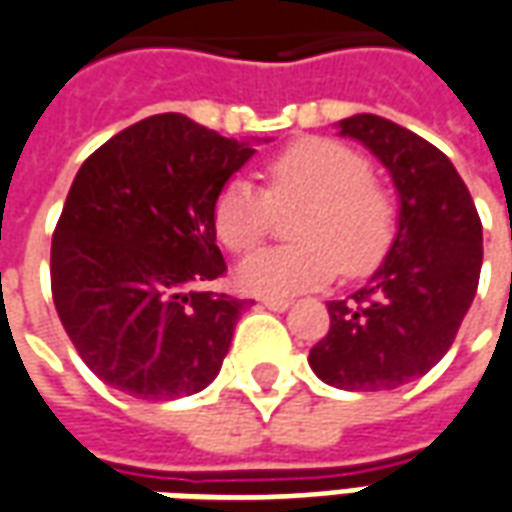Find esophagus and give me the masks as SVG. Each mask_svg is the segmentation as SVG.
<instances>
[{
  "mask_svg": "<svg viewBox=\"0 0 512 512\" xmlns=\"http://www.w3.org/2000/svg\"><path fill=\"white\" fill-rule=\"evenodd\" d=\"M290 304H293L290 299H263V307H268V310H274V312L290 310Z\"/></svg>",
  "mask_w": 512,
  "mask_h": 512,
  "instance_id": "obj_1",
  "label": "esophagus"
}]
</instances>
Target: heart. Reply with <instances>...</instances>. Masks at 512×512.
Masks as SVG:
<instances>
[{
  "label": "heart",
  "instance_id": "obj_1",
  "mask_svg": "<svg viewBox=\"0 0 512 512\" xmlns=\"http://www.w3.org/2000/svg\"><path fill=\"white\" fill-rule=\"evenodd\" d=\"M365 156L334 139H299L266 164V189L252 180L224 183L213 202V230L230 252H252L279 213L299 244L263 249L238 266V285L255 296L285 299L321 288L337 274H370L395 241V202L370 180Z\"/></svg>",
  "mask_w": 512,
  "mask_h": 512
}]
</instances>
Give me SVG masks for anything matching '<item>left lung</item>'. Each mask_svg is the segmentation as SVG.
I'll list each match as a JSON object with an SVG mask.
<instances>
[{
    "label": "left lung",
    "mask_w": 512,
    "mask_h": 512,
    "mask_svg": "<svg viewBox=\"0 0 512 512\" xmlns=\"http://www.w3.org/2000/svg\"><path fill=\"white\" fill-rule=\"evenodd\" d=\"M389 169L400 197L395 241L351 299L329 301L332 326L310 351L315 376L348 392L397 389L450 351L483 266L472 194L439 147L378 115L340 120Z\"/></svg>",
    "instance_id": "8db88e82"
}]
</instances>
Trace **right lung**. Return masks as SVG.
Returning <instances> with one entry per match:
<instances>
[{
    "label": "right lung",
    "instance_id": "add662e5",
    "mask_svg": "<svg viewBox=\"0 0 512 512\" xmlns=\"http://www.w3.org/2000/svg\"><path fill=\"white\" fill-rule=\"evenodd\" d=\"M252 156L249 142L169 112L115 134L76 172L51 238V296L104 384L175 400L219 376L246 301L200 285L227 271L213 202Z\"/></svg>",
    "mask_w": 512,
    "mask_h": 512
}]
</instances>
